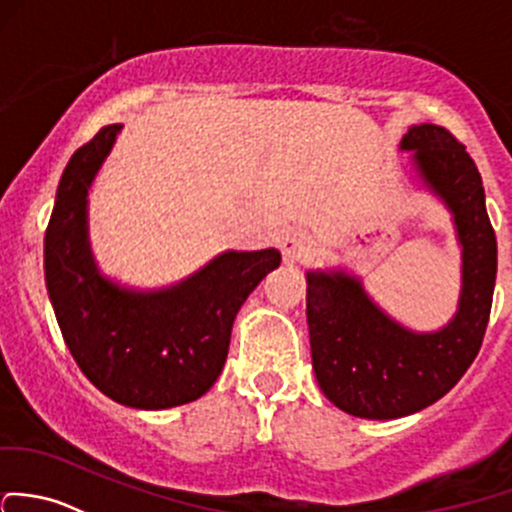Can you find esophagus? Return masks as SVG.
Here are the masks:
<instances>
[{
	"label": "esophagus",
	"mask_w": 512,
	"mask_h": 512,
	"mask_svg": "<svg viewBox=\"0 0 512 512\" xmlns=\"http://www.w3.org/2000/svg\"><path fill=\"white\" fill-rule=\"evenodd\" d=\"M311 238L306 233H287L282 238V252H284V260L287 262H299L304 260L306 255L311 252Z\"/></svg>",
	"instance_id": "1"
}]
</instances>
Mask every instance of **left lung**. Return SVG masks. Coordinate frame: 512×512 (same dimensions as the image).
Listing matches in <instances>:
<instances>
[{"mask_svg":"<svg viewBox=\"0 0 512 512\" xmlns=\"http://www.w3.org/2000/svg\"><path fill=\"white\" fill-rule=\"evenodd\" d=\"M424 184L454 215L461 242L459 311L441 331L412 333L392 321L343 272L306 274L311 365L338 410L363 419H397L441 400L469 370L491 316L498 245L486 213L481 174L464 144L439 125L402 137Z\"/></svg>","mask_w":512,"mask_h":512,"instance_id":"1","label":"left lung"}]
</instances>
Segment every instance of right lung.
I'll return each instance as SVG.
<instances>
[{"label": "right lung", "mask_w": 512, "mask_h": 512, "mask_svg": "<svg viewBox=\"0 0 512 512\" xmlns=\"http://www.w3.org/2000/svg\"><path fill=\"white\" fill-rule=\"evenodd\" d=\"M120 129L102 127L63 171L43 240L46 287L63 341L85 378L120 405L166 410L211 390L242 301L282 257L272 247L223 252L159 292H132L100 277L85 206Z\"/></svg>", "instance_id": "add662e5"}]
</instances>
